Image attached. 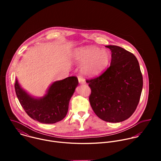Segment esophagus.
<instances>
[{"instance_id": "obj_1", "label": "esophagus", "mask_w": 161, "mask_h": 161, "mask_svg": "<svg viewBox=\"0 0 161 161\" xmlns=\"http://www.w3.org/2000/svg\"><path fill=\"white\" fill-rule=\"evenodd\" d=\"M78 81H79V83L80 84H85V81L83 78H82L81 77H78Z\"/></svg>"}]
</instances>
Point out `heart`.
<instances>
[{"label":"heart","instance_id":"heart-1","mask_svg":"<svg viewBox=\"0 0 161 161\" xmlns=\"http://www.w3.org/2000/svg\"><path fill=\"white\" fill-rule=\"evenodd\" d=\"M71 57L74 62L83 64L81 73L88 77L101 74L108 67L111 60V55L108 50L88 46L76 48Z\"/></svg>","mask_w":161,"mask_h":161}]
</instances>
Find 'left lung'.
<instances>
[{
    "instance_id": "obj_1",
    "label": "left lung",
    "mask_w": 161,
    "mask_h": 161,
    "mask_svg": "<svg viewBox=\"0 0 161 161\" xmlns=\"http://www.w3.org/2000/svg\"><path fill=\"white\" fill-rule=\"evenodd\" d=\"M110 66L99 77L86 80L91 88L89 101L96 115L113 123L129 119L139 103L143 76L139 62L130 52L118 46L108 45Z\"/></svg>"
}]
</instances>
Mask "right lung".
Returning <instances> with one entry per match:
<instances>
[{
    "label": "right lung",
    "instance_id": "right-lung-1",
    "mask_svg": "<svg viewBox=\"0 0 161 161\" xmlns=\"http://www.w3.org/2000/svg\"><path fill=\"white\" fill-rule=\"evenodd\" d=\"M78 85L75 76L53 82L47 94L39 98L29 95L20 86L17 78L14 83L16 96L28 115L42 124H55L62 120L68 111L69 103Z\"/></svg>",
    "mask_w": 161,
    "mask_h": 161
}]
</instances>
